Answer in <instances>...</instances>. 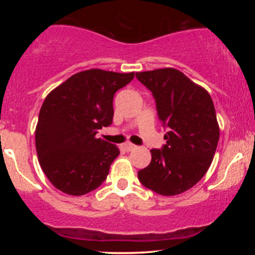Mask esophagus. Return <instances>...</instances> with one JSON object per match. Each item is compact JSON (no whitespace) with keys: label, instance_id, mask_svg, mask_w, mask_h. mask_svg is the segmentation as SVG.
Wrapping results in <instances>:
<instances>
[{"label":"esophagus","instance_id":"obj_1","mask_svg":"<svg viewBox=\"0 0 255 255\" xmlns=\"http://www.w3.org/2000/svg\"><path fill=\"white\" fill-rule=\"evenodd\" d=\"M124 148H125V151L129 152V151L135 150L136 146H135V145H133V144H130V142H127V144H125V145H124Z\"/></svg>","mask_w":255,"mask_h":255}]
</instances>
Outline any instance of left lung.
<instances>
[{
    "instance_id": "obj_1",
    "label": "left lung",
    "mask_w": 255,
    "mask_h": 255,
    "mask_svg": "<svg viewBox=\"0 0 255 255\" xmlns=\"http://www.w3.org/2000/svg\"><path fill=\"white\" fill-rule=\"evenodd\" d=\"M156 99L158 118L169 128L162 150L137 172L146 188L170 197L188 191L209 170L219 140L212 98L200 85L175 68L136 73Z\"/></svg>"
}]
</instances>
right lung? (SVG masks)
Returning a JSON list of instances; mask_svg holds the SVG:
<instances>
[{
	"label": "right lung",
	"instance_id": "1",
	"mask_svg": "<svg viewBox=\"0 0 255 255\" xmlns=\"http://www.w3.org/2000/svg\"><path fill=\"white\" fill-rule=\"evenodd\" d=\"M133 78L134 72L87 69L46 96L36 127V150L40 168L58 191L79 197L104 182L120 150L96 134L111 125L114 95Z\"/></svg>",
	"mask_w": 255,
	"mask_h": 255
}]
</instances>
